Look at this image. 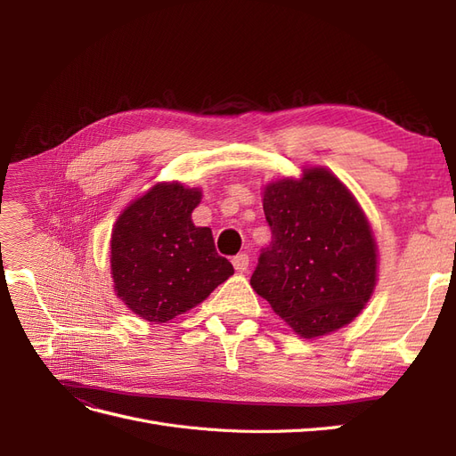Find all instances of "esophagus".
Here are the masks:
<instances>
[{"instance_id": "34e87169", "label": "esophagus", "mask_w": 456, "mask_h": 456, "mask_svg": "<svg viewBox=\"0 0 456 456\" xmlns=\"http://www.w3.org/2000/svg\"><path fill=\"white\" fill-rule=\"evenodd\" d=\"M232 265H233V268H236V272H240V273L247 272V268H249V255H245V253L236 255L232 258Z\"/></svg>"}]
</instances>
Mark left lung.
Segmentation results:
<instances>
[{
    "instance_id": "left-lung-1",
    "label": "left lung",
    "mask_w": 456,
    "mask_h": 456,
    "mask_svg": "<svg viewBox=\"0 0 456 456\" xmlns=\"http://www.w3.org/2000/svg\"><path fill=\"white\" fill-rule=\"evenodd\" d=\"M272 241L251 275L255 291L300 337L350 323L377 281L375 240L360 205L335 175L266 186L262 201Z\"/></svg>"
}]
</instances>
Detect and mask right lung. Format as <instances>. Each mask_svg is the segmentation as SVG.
<instances>
[{
  "instance_id": "obj_1",
  "label": "right lung",
  "mask_w": 456,
  "mask_h": 456,
  "mask_svg": "<svg viewBox=\"0 0 456 456\" xmlns=\"http://www.w3.org/2000/svg\"><path fill=\"white\" fill-rule=\"evenodd\" d=\"M200 200L196 188L158 184L118 218L110 245L116 293L146 322L194 308L233 273L211 228L191 223Z\"/></svg>"
}]
</instances>
